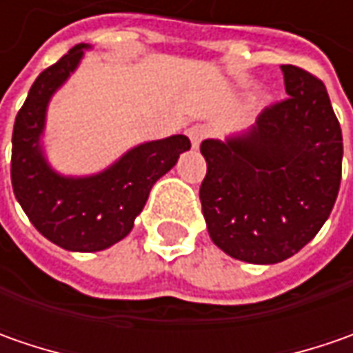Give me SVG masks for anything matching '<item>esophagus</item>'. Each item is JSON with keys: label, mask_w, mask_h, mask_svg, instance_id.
<instances>
[{"label": "esophagus", "mask_w": 353, "mask_h": 353, "mask_svg": "<svg viewBox=\"0 0 353 353\" xmlns=\"http://www.w3.org/2000/svg\"><path fill=\"white\" fill-rule=\"evenodd\" d=\"M186 133H188L190 143H192V147H194V149H198V147H200V143L204 141V139L210 135L208 128H204V125H192V128L188 129Z\"/></svg>", "instance_id": "34e87169"}]
</instances>
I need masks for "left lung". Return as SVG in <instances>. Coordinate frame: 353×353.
Instances as JSON below:
<instances>
[{
  "instance_id": "1",
  "label": "left lung",
  "mask_w": 353,
  "mask_h": 353,
  "mask_svg": "<svg viewBox=\"0 0 353 353\" xmlns=\"http://www.w3.org/2000/svg\"><path fill=\"white\" fill-rule=\"evenodd\" d=\"M287 98L255 125L206 139L202 214L212 241L230 257L281 263L328 220L342 179V129L316 76L283 64Z\"/></svg>"
}]
</instances>
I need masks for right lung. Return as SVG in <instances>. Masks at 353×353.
Returning a JSON list of instances; mask_svg holds the SVG:
<instances>
[{
    "instance_id": "add662e5",
    "label": "right lung",
    "mask_w": 353,
    "mask_h": 353,
    "mask_svg": "<svg viewBox=\"0 0 353 353\" xmlns=\"http://www.w3.org/2000/svg\"><path fill=\"white\" fill-rule=\"evenodd\" d=\"M90 48L76 45L39 74L15 117L11 139V183L23 212L48 241L82 253L108 250L128 236L153 184L190 149L186 135H170L131 147L94 174L72 176L54 169L43 143L48 103Z\"/></svg>"
}]
</instances>
